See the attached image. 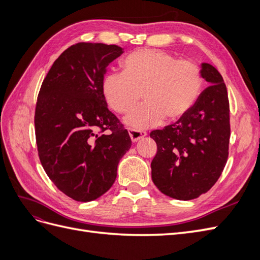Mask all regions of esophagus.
<instances>
[{
    "instance_id": "esophagus-1",
    "label": "esophagus",
    "mask_w": 260,
    "mask_h": 260,
    "mask_svg": "<svg viewBox=\"0 0 260 260\" xmlns=\"http://www.w3.org/2000/svg\"><path fill=\"white\" fill-rule=\"evenodd\" d=\"M129 131V136L132 140V142H137V141L143 139L144 137L147 136V133L145 131H140V130H136V129H128Z\"/></svg>"
}]
</instances>
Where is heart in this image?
I'll use <instances>...</instances> for the list:
<instances>
[{
	"mask_svg": "<svg viewBox=\"0 0 260 260\" xmlns=\"http://www.w3.org/2000/svg\"><path fill=\"white\" fill-rule=\"evenodd\" d=\"M122 74L105 76L102 92L107 105L117 114L135 109L143 98L145 103L125 118L136 130L155 127L168 116L175 120L191 111L202 88L201 69L191 60L158 50H139L122 62Z\"/></svg>",
	"mask_w": 260,
	"mask_h": 260,
	"instance_id": "obj_1",
	"label": "heart"
}]
</instances>
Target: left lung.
<instances>
[{
    "label": "left lung",
    "mask_w": 260,
    "mask_h": 260,
    "mask_svg": "<svg viewBox=\"0 0 260 260\" xmlns=\"http://www.w3.org/2000/svg\"><path fill=\"white\" fill-rule=\"evenodd\" d=\"M202 77L209 82L191 111L175 123L154 130L157 153L152 180L172 199L188 201L214 186L226 164L230 142V106L222 76L207 62Z\"/></svg>",
    "instance_id": "1"
}]
</instances>
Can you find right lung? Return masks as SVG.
I'll list each match as a JSON object with an SVG mask.
<instances>
[{"label":"right lung","instance_id":"1","mask_svg":"<svg viewBox=\"0 0 260 260\" xmlns=\"http://www.w3.org/2000/svg\"><path fill=\"white\" fill-rule=\"evenodd\" d=\"M120 46L80 42L54 61L39 92L35 129L39 158L52 182L70 199L91 202L106 193L131 147L102 92L107 66Z\"/></svg>","mask_w":260,"mask_h":260}]
</instances>
